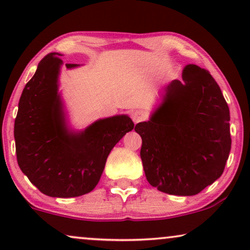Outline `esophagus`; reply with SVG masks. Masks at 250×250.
<instances>
[{
	"label": "esophagus",
	"instance_id": "34e87169",
	"mask_svg": "<svg viewBox=\"0 0 250 250\" xmlns=\"http://www.w3.org/2000/svg\"><path fill=\"white\" fill-rule=\"evenodd\" d=\"M131 117H132V121L135 123H140V122H142V121H145L146 119V112L145 111H142V110H135V111H133L132 112V115H131Z\"/></svg>",
	"mask_w": 250,
	"mask_h": 250
}]
</instances>
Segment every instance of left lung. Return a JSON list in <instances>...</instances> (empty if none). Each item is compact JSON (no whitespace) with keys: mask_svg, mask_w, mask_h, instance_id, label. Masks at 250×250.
<instances>
[{"mask_svg":"<svg viewBox=\"0 0 250 250\" xmlns=\"http://www.w3.org/2000/svg\"><path fill=\"white\" fill-rule=\"evenodd\" d=\"M230 110L209 71L188 64L164 90L148 122L135 125L148 182L162 192L194 196L223 173L230 155Z\"/></svg>","mask_w":250,"mask_h":250,"instance_id":"1","label":"left lung"}]
</instances>
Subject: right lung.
Instances as JSON below:
<instances>
[{"label": "right lung", "instance_id": "right-lung-1", "mask_svg": "<svg viewBox=\"0 0 250 250\" xmlns=\"http://www.w3.org/2000/svg\"><path fill=\"white\" fill-rule=\"evenodd\" d=\"M59 56L44 57L23 88L15 121L16 153L20 169L41 192L71 198L94 189L111 149L134 123L127 115H117L83 131L69 128L58 85Z\"/></svg>", "mask_w": 250, "mask_h": 250}]
</instances>
